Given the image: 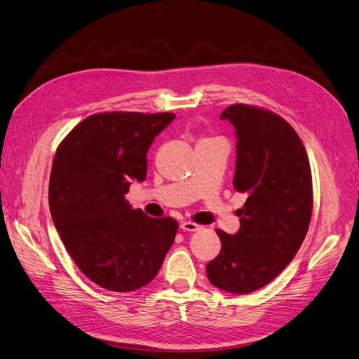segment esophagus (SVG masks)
Here are the masks:
<instances>
[{"label": "esophagus", "instance_id": "34e87169", "mask_svg": "<svg viewBox=\"0 0 359 359\" xmlns=\"http://www.w3.org/2000/svg\"><path fill=\"white\" fill-rule=\"evenodd\" d=\"M180 229H183L184 231H196L201 229V226H198L196 223H192V222H182Z\"/></svg>", "mask_w": 359, "mask_h": 359}]
</instances>
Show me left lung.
Wrapping results in <instances>:
<instances>
[{
    "label": "left lung",
    "mask_w": 359,
    "mask_h": 359,
    "mask_svg": "<svg viewBox=\"0 0 359 359\" xmlns=\"http://www.w3.org/2000/svg\"><path fill=\"white\" fill-rule=\"evenodd\" d=\"M236 133L233 186L246 194L235 235L217 229L222 251L207 264L211 285L245 294L269 285L293 259L313 212V180L298 133L280 116L235 104L222 113Z\"/></svg>",
    "instance_id": "1"
}]
</instances>
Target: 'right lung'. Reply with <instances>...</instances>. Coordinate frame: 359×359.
Here are the masks:
<instances>
[{"instance_id":"obj_1","label":"right lung","mask_w":359,"mask_h":359,"mask_svg":"<svg viewBox=\"0 0 359 359\" xmlns=\"http://www.w3.org/2000/svg\"><path fill=\"white\" fill-rule=\"evenodd\" d=\"M173 113L93 114L58 147L48 201L54 226L81 271L98 286L133 292L160 271L177 222L133 210L124 198L147 177V154Z\"/></svg>"}]
</instances>
